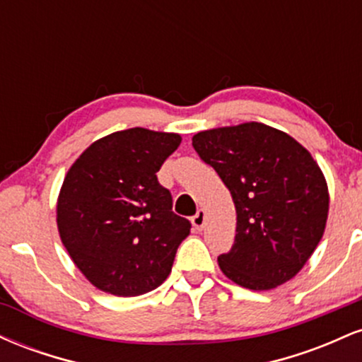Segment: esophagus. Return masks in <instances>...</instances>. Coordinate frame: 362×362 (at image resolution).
<instances>
[{"label":"esophagus","instance_id":"34e87169","mask_svg":"<svg viewBox=\"0 0 362 362\" xmlns=\"http://www.w3.org/2000/svg\"><path fill=\"white\" fill-rule=\"evenodd\" d=\"M192 224H194L195 230H202V228H204V224H206V213H204V211H202V209L197 211V214H195L192 218Z\"/></svg>","mask_w":362,"mask_h":362}]
</instances>
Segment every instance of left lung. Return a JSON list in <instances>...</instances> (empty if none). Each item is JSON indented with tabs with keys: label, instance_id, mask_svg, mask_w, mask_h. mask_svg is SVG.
<instances>
[{
	"label": "left lung",
	"instance_id": "left-lung-1",
	"mask_svg": "<svg viewBox=\"0 0 362 362\" xmlns=\"http://www.w3.org/2000/svg\"><path fill=\"white\" fill-rule=\"evenodd\" d=\"M192 146L221 177L236 209L235 243L218 257L221 272L253 291L293 279L325 233L330 204L311 153L262 122L201 131Z\"/></svg>",
	"mask_w": 362,
	"mask_h": 362
}]
</instances>
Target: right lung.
Returning <instances> with one entry per match:
<instances>
[{"mask_svg": "<svg viewBox=\"0 0 362 362\" xmlns=\"http://www.w3.org/2000/svg\"><path fill=\"white\" fill-rule=\"evenodd\" d=\"M177 132L132 127L91 143L69 167L56 204L59 238L103 293L139 296L163 284L190 223L173 214L156 172L180 146Z\"/></svg>", "mask_w": 362, "mask_h": 362, "instance_id": "right-lung-1", "label": "right lung"}]
</instances>
